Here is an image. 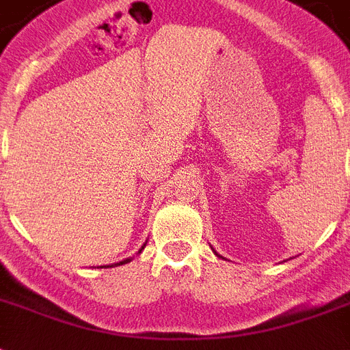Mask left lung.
Returning <instances> with one entry per match:
<instances>
[{
    "label": "left lung",
    "mask_w": 350,
    "mask_h": 350,
    "mask_svg": "<svg viewBox=\"0 0 350 350\" xmlns=\"http://www.w3.org/2000/svg\"><path fill=\"white\" fill-rule=\"evenodd\" d=\"M214 254H215V252H214ZM215 255H217V254H215ZM217 257H221V255H217Z\"/></svg>",
    "instance_id": "obj_1"
}]
</instances>
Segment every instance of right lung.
Listing matches in <instances>:
<instances>
[{"mask_svg": "<svg viewBox=\"0 0 350 350\" xmlns=\"http://www.w3.org/2000/svg\"><path fill=\"white\" fill-rule=\"evenodd\" d=\"M144 246H146V244H144ZM144 246H142V248H140V252H142V250H144ZM140 252H138V254H140ZM129 260H131V258H126V260H120V262L111 264V266H120V264H127V262H129ZM107 268H109V266H107Z\"/></svg>", "mask_w": 350, "mask_h": 350, "instance_id": "1", "label": "right lung"}]
</instances>
